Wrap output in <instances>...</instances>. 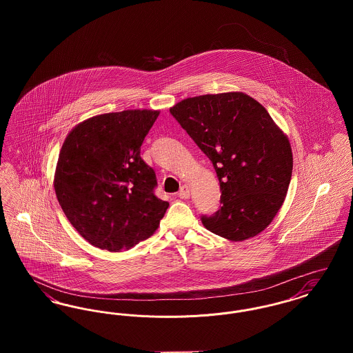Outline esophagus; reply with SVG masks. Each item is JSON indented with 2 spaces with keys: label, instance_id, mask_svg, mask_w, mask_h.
<instances>
[{
  "label": "esophagus",
  "instance_id": "esophagus-1",
  "mask_svg": "<svg viewBox=\"0 0 353 353\" xmlns=\"http://www.w3.org/2000/svg\"><path fill=\"white\" fill-rule=\"evenodd\" d=\"M177 196H179L180 199H183V200H186V199H189V197H190V190H189V186H186V185H183V186L180 188V190H179Z\"/></svg>",
  "mask_w": 353,
  "mask_h": 353
}]
</instances>
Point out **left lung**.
<instances>
[{"label":"left lung","mask_w":353,"mask_h":353,"mask_svg":"<svg viewBox=\"0 0 353 353\" xmlns=\"http://www.w3.org/2000/svg\"><path fill=\"white\" fill-rule=\"evenodd\" d=\"M170 114L212 161L221 209L203 226L229 241L263 232L283 205L292 151L268 110L243 92L208 94L179 101Z\"/></svg>","instance_id":"1"}]
</instances>
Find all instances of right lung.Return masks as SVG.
I'll return each instance as SVG.
<instances>
[{
    "label": "right lung",
    "mask_w": 353,
    "mask_h": 353,
    "mask_svg": "<svg viewBox=\"0 0 353 353\" xmlns=\"http://www.w3.org/2000/svg\"><path fill=\"white\" fill-rule=\"evenodd\" d=\"M159 114L127 110L87 119L59 152L58 202L77 232L101 250H128L150 238L168 209L153 193L154 170L140 157Z\"/></svg>",
    "instance_id": "1"
}]
</instances>
